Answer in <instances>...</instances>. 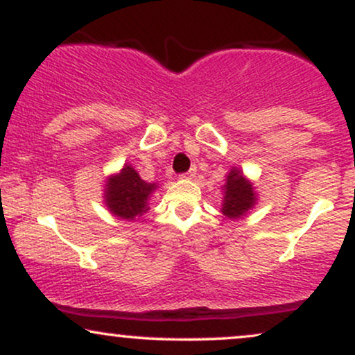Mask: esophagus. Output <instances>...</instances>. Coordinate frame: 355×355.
Returning <instances> with one entry per match:
<instances>
[{"label":"esophagus","mask_w":355,"mask_h":355,"mask_svg":"<svg viewBox=\"0 0 355 355\" xmlns=\"http://www.w3.org/2000/svg\"><path fill=\"white\" fill-rule=\"evenodd\" d=\"M195 173H197V170L191 168V170H189V172H187V173H182L180 178H193Z\"/></svg>","instance_id":"esophagus-1"}]
</instances>
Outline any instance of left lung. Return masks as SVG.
<instances>
[{"label": "left lung", "mask_w": 355, "mask_h": 355, "mask_svg": "<svg viewBox=\"0 0 355 355\" xmlns=\"http://www.w3.org/2000/svg\"><path fill=\"white\" fill-rule=\"evenodd\" d=\"M223 193L225 197L222 203V214L229 218H242L257 202L254 187L243 177L240 168H232V172L227 175Z\"/></svg>", "instance_id": "obj_1"}]
</instances>
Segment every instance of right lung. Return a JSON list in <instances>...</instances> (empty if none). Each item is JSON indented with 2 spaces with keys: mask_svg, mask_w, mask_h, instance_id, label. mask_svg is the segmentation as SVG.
Listing matches in <instances>:
<instances>
[{
  "mask_svg": "<svg viewBox=\"0 0 355 355\" xmlns=\"http://www.w3.org/2000/svg\"><path fill=\"white\" fill-rule=\"evenodd\" d=\"M157 183L141 180L133 166L125 165L120 173L112 175L105 185V203L118 218L135 220L148 210V198Z\"/></svg>",
  "mask_w": 355,
  "mask_h": 355,
  "instance_id": "right-lung-1",
  "label": "right lung"
}]
</instances>
